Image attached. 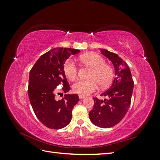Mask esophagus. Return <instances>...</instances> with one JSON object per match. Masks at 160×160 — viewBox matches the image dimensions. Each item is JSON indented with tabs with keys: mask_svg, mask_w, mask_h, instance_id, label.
Returning a JSON list of instances; mask_svg holds the SVG:
<instances>
[{
	"mask_svg": "<svg viewBox=\"0 0 160 160\" xmlns=\"http://www.w3.org/2000/svg\"><path fill=\"white\" fill-rule=\"evenodd\" d=\"M79 98L80 99H83L84 98H85V97L83 95H79Z\"/></svg>",
	"mask_w": 160,
	"mask_h": 160,
	"instance_id": "34e87169",
	"label": "esophagus"
}]
</instances>
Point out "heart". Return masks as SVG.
Here are the masks:
<instances>
[{
    "label": "heart",
    "instance_id": "heart-1",
    "mask_svg": "<svg viewBox=\"0 0 160 160\" xmlns=\"http://www.w3.org/2000/svg\"><path fill=\"white\" fill-rule=\"evenodd\" d=\"M80 61L91 69L89 80H78L72 85L73 92L81 95H88L93 93L99 88L109 86L113 78V71L111 67L105 63L103 58L95 52H87L82 55ZM63 71L69 80H74L77 75V67L71 59L67 60L64 64Z\"/></svg>",
    "mask_w": 160,
    "mask_h": 160
}]
</instances>
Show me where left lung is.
<instances>
[{"label": "left lung", "mask_w": 160, "mask_h": 160, "mask_svg": "<svg viewBox=\"0 0 160 160\" xmlns=\"http://www.w3.org/2000/svg\"><path fill=\"white\" fill-rule=\"evenodd\" d=\"M101 54L112 62L115 77L110 88L101 95L108 99L93 98V108L89 111V119L96 126L109 128L119 123L127 113L131 104L133 81L128 65L114 52L105 49Z\"/></svg>", "instance_id": "left-lung-1"}]
</instances>
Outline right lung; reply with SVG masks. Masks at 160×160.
Wrapping results in <instances>:
<instances>
[{"label": "right lung", "mask_w": 160, "mask_h": 160, "mask_svg": "<svg viewBox=\"0 0 160 160\" xmlns=\"http://www.w3.org/2000/svg\"><path fill=\"white\" fill-rule=\"evenodd\" d=\"M79 52L71 48H54L41 55L30 71L28 94L31 106L38 119L50 129L66 127L71 121L72 108L79 101L77 94H65L57 100L55 89L62 84L65 93L69 91L63 66L71 55Z\"/></svg>", "instance_id": "obj_1"}]
</instances>
